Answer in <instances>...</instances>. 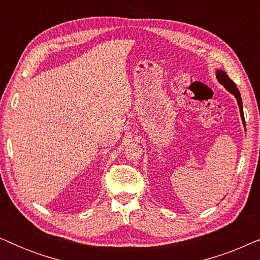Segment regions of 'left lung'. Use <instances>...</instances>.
Segmentation results:
<instances>
[{"instance_id": "left-lung-1", "label": "left lung", "mask_w": 260, "mask_h": 260, "mask_svg": "<svg viewBox=\"0 0 260 260\" xmlns=\"http://www.w3.org/2000/svg\"><path fill=\"white\" fill-rule=\"evenodd\" d=\"M216 79L221 85H223V87L226 88L230 93H232L234 97H236L238 105H239V110H240V116L241 119H243L244 126H245V118H244V112H243V102H241V95L239 90L237 88V85L234 84V81H232L230 79V77L227 76L226 72H223L222 70H216Z\"/></svg>"}]
</instances>
